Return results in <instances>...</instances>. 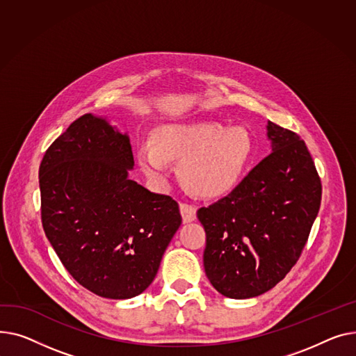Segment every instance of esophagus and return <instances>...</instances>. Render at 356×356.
Returning a JSON list of instances; mask_svg holds the SVG:
<instances>
[{
	"label": "esophagus",
	"mask_w": 356,
	"mask_h": 356,
	"mask_svg": "<svg viewBox=\"0 0 356 356\" xmlns=\"http://www.w3.org/2000/svg\"><path fill=\"white\" fill-rule=\"evenodd\" d=\"M179 211L182 216V221L184 222H193L197 218V208L191 204L186 202H181L179 204Z\"/></svg>",
	"instance_id": "esophagus-1"
}]
</instances>
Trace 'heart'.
Returning a JSON list of instances; mask_svg holds the SVG:
<instances>
[{
	"label": "heart",
	"mask_w": 356,
	"mask_h": 356,
	"mask_svg": "<svg viewBox=\"0 0 356 356\" xmlns=\"http://www.w3.org/2000/svg\"><path fill=\"white\" fill-rule=\"evenodd\" d=\"M252 149V138L240 127L170 123L155 131L152 143L139 146L138 161L143 174L158 186H163L171 174L170 161H181L182 182L197 195L211 198L237 185Z\"/></svg>",
	"instance_id": "1"
}]
</instances>
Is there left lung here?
Wrapping results in <instances>:
<instances>
[{
	"label": "left lung",
	"mask_w": 356,
	"mask_h": 356,
	"mask_svg": "<svg viewBox=\"0 0 356 356\" xmlns=\"http://www.w3.org/2000/svg\"><path fill=\"white\" fill-rule=\"evenodd\" d=\"M271 154L197 217L208 280L225 298L250 299L275 287L299 260L322 198V184L298 134L267 123Z\"/></svg>",
	"instance_id": "obj_1"
}]
</instances>
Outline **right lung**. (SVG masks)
<instances>
[{
	"instance_id": "1",
	"label": "right lung",
	"mask_w": 356,
	"mask_h": 356,
	"mask_svg": "<svg viewBox=\"0 0 356 356\" xmlns=\"http://www.w3.org/2000/svg\"><path fill=\"white\" fill-rule=\"evenodd\" d=\"M129 136L104 119H76L40 163L41 221L73 279L106 299L146 290L181 225L170 195L129 179Z\"/></svg>"
}]
</instances>
